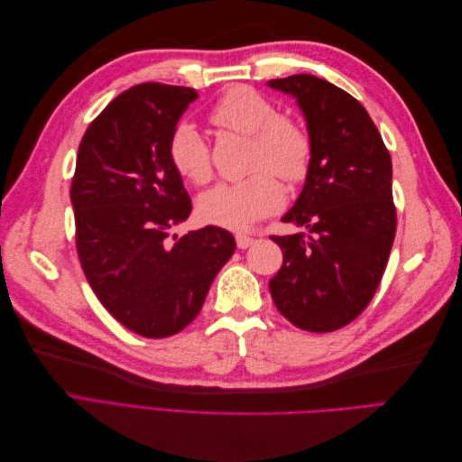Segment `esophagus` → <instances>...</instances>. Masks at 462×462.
<instances>
[{
    "mask_svg": "<svg viewBox=\"0 0 462 462\" xmlns=\"http://www.w3.org/2000/svg\"><path fill=\"white\" fill-rule=\"evenodd\" d=\"M235 239H236V246H239V248H248V246L254 245L253 236H246V235H236Z\"/></svg>",
    "mask_w": 462,
    "mask_h": 462,
    "instance_id": "34e87169",
    "label": "esophagus"
}]
</instances>
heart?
I'll return each mask as SVG.
<instances>
[{
  "mask_svg": "<svg viewBox=\"0 0 462 462\" xmlns=\"http://www.w3.org/2000/svg\"><path fill=\"white\" fill-rule=\"evenodd\" d=\"M216 127L250 138L248 170L235 183H221L199 199V216L217 227L243 231L285 204L287 185L306 179L312 163V138L302 125L283 117L279 107L248 87H233L209 109ZM170 158L177 173L194 185L212 179V156L206 138L190 123H180L170 138Z\"/></svg>",
  "mask_w": 462,
  "mask_h": 462,
  "instance_id": "b5f03b06",
  "label": "heart"
}]
</instances>
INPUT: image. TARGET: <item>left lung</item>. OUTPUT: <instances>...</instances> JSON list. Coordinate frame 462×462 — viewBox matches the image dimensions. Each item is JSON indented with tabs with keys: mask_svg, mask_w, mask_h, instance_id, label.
Returning <instances> with one entry per match:
<instances>
[{
	"mask_svg": "<svg viewBox=\"0 0 462 462\" xmlns=\"http://www.w3.org/2000/svg\"><path fill=\"white\" fill-rule=\"evenodd\" d=\"M268 85L297 97L312 138V163L295 206L282 217L306 233L272 236L283 250L272 299L292 326L341 329L366 309L397 231L391 156L368 111L314 75Z\"/></svg>",
	"mask_w": 462,
	"mask_h": 462,
	"instance_id": "left-lung-1",
	"label": "left lung"
}]
</instances>
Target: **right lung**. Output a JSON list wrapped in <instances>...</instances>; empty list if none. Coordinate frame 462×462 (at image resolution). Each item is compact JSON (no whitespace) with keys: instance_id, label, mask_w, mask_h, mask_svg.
I'll use <instances>...</instances> for the list:
<instances>
[{"instance_id":"add662e5","label":"right lung","mask_w":462,"mask_h":462,"mask_svg":"<svg viewBox=\"0 0 462 462\" xmlns=\"http://www.w3.org/2000/svg\"><path fill=\"white\" fill-rule=\"evenodd\" d=\"M197 97L162 82L125 90L90 123L77 153L71 202L82 272L106 310L150 339L199 316L236 246L216 226L170 236L192 209L170 138Z\"/></svg>"}]
</instances>
